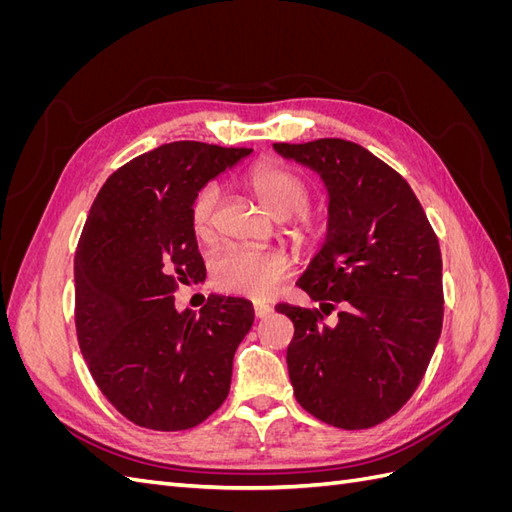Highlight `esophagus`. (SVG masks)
<instances>
[{
  "label": "esophagus",
  "instance_id": "34e87169",
  "mask_svg": "<svg viewBox=\"0 0 512 512\" xmlns=\"http://www.w3.org/2000/svg\"><path fill=\"white\" fill-rule=\"evenodd\" d=\"M254 314L256 318H267L273 314V307L267 303H254Z\"/></svg>",
  "mask_w": 512,
  "mask_h": 512
}]
</instances>
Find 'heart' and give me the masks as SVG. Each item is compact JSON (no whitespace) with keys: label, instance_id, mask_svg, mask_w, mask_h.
<instances>
[{"label":"heart","instance_id":"b5f03b06","mask_svg":"<svg viewBox=\"0 0 512 512\" xmlns=\"http://www.w3.org/2000/svg\"><path fill=\"white\" fill-rule=\"evenodd\" d=\"M247 185L252 194L275 220H286L290 215V235L294 239H309L318 228L316 215L303 211L309 200L307 183L282 164H260L250 170ZM220 207V190L205 185L190 207V224L196 239L211 241L215 235V215ZM288 260L277 252L226 250L213 260V284L224 292L241 294L250 299H267L288 277Z\"/></svg>","mask_w":512,"mask_h":512}]
</instances>
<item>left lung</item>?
<instances>
[{"label": "left lung", "mask_w": 512, "mask_h": 512, "mask_svg": "<svg viewBox=\"0 0 512 512\" xmlns=\"http://www.w3.org/2000/svg\"><path fill=\"white\" fill-rule=\"evenodd\" d=\"M320 175L329 194L327 239L297 286L324 314L280 303L294 324L286 352L299 404L339 429L393 416L421 384L442 331V254L408 181L365 147L320 138L275 143Z\"/></svg>", "instance_id": "obj_1"}]
</instances>
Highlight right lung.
I'll return each instance as SVG.
<instances>
[{
    "instance_id": "right-lung-1",
    "label": "right lung",
    "mask_w": 512,
    "mask_h": 512,
    "mask_svg": "<svg viewBox=\"0 0 512 512\" xmlns=\"http://www.w3.org/2000/svg\"><path fill=\"white\" fill-rule=\"evenodd\" d=\"M250 153L160 145L115 170L91 205L74 258L76 335L98 389L134 425L190 429L228 397L254 307L211 294L198 314L179 312L175 288L207 275L194 196Z\"/></svg>"
}]
</instances>
